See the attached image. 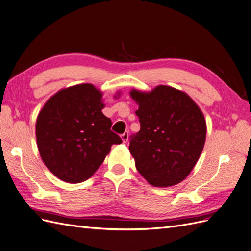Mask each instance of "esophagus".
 Wrapping results in <instances>:
<instances>
[{"mask_svg":"<svg viewBox=\"0 0 251 251\" xmlns=\"http://www.w3.org/2000/svg\"><path fill=\"white\" fill-rule=\"evenodd\" d=\"M121 137H122V141L125 143L128 141V137H129V132L128 131H125L122 135H121Z\"/></svg>","mask_w":251,"mask_h":251,"instance_id":"1","label":"esophagus"}]
</instances>
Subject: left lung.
Instances as JSON below:
<instances>
[{
    "label": "left lung",
    "instance_id": "1",
    "mask_svg": "<svg viewBox=\"0 0 251 251\" xmlns=\"http://www.w3.org/2000/svg\"><path fill=\"white\" fill-rule=\"evenodd\" d=\"M141 129L130 135L129 150L139 173L154 187L182 181L204 146L205 120L190 97L166 85L151 93L133 90Z\"/></svg>",
    "mask_w": 251,
    "mask_h": 251
}]
</instances>
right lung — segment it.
I'll return each mask as SVG.
<instances>
[{"label": "right lung", "mask_w": 251, "mask_h": 251, "mask_svg": "<svg viewBox=\"0 0 251 251\" xmlns=\"http://www.w3.org/2000/svg\"><path fill=\"white\" fill-rule=\"evenodd\" d=\"M102 94L92 84L62 90L49 99L36 121L37 146L45 165L59 179L77 183L97 171L110 147L121 144L102 112Z\"/></svg>", "instance_id": "add662e5"}]
</instances>
